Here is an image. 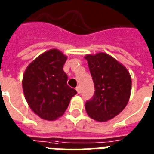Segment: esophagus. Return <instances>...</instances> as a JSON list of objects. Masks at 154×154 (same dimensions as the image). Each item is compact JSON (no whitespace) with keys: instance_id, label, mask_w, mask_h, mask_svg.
I'll list each match as a JSON object with an SVG mask.
<instances>
[{"instance_id":"obj_1","label":"esophagus","mask_w":154,"mask_h":154,"mask_svg":"<svg viewBox=\"0 0 154 154\" xmlns=\"http://www.w3.org/2000/svg\"><path fill=\"white\" fill-rule=\"evenodd\" d=\"M76 90H77V93H78V94H80V92H81L80 87H76Z\"/></svg>"}]
</instances>
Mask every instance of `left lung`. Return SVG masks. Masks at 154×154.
<instances>
[{
  "label": "left lung",
  "instance_id": "8db88e82",
  "mask_svg": "<svg viewBox=\"0 0 154 154\" xmlns=\"http://www.w3.org/2000/svg\"><path fill=\"white\" fill-rule=\"evenodd\" d=\"M95 93L86 102L88 116L99 122L107 121L122 111L131 92L129 72L114 57L104 53L87 55Z\"/></svg>",
  "mask_w": 154,
  "mask_h": 154
}]
</instances>
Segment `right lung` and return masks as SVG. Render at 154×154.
Segmentation results:
<instances>
[{"instance_id": "1", "label": "right lung", "mask_w": 154, "mask_h": 154, "mask_svg": "<svg viewBox=\"0 0 154 154\" xmlns=\"http://www.w3.org/2000/svg\"><path fill=\"white\" fill-rule=\"evenodd\" d=\"M67 57L57 49L39 55L23 77V91L31 110L40 118L54 120L63 116L77 91L67 85L63 71Z\"/></svg>"}]
</instances>
